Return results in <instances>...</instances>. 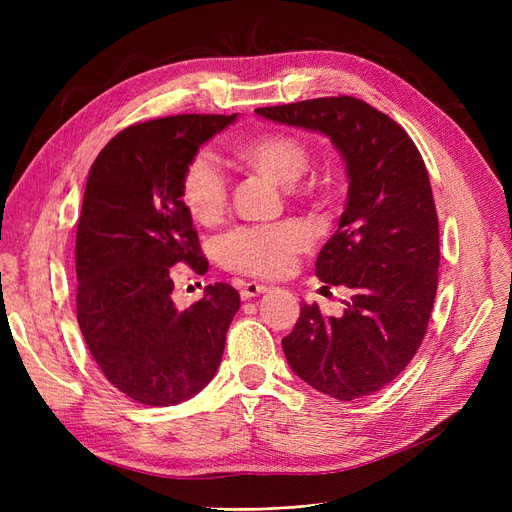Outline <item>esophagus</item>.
<instances>
[{
  "mask_svg": "<svg viewBox=\"0 0 512 512\" xmlns=\"http://www.w3.org/2000/svg\"><path fill=\"white\" fill-rule=\"evenodd\" d=\"M269 292V286L265 284H256V282H247L241 286V299L247 301V299H254V297H260V294Z\"/></svg>",
  "mask_w": 512,
  "mask_h": 512,
  "instance_id": "obj_1",
  "label": "esophagus"
}]
</instances>
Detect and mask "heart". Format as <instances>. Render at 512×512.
<instances>
[{
    "label": "heart",
    "instance_id": "obj_1",
    "mask_svg": "<svg viewBox=\"0 0 512 512\" xmlns=\"http://www.w3.org/2000/svg\"><path fill=\"white\" fill-rule=\"evenodd\" d=\"M239 158L275 183L290 188L309 166V151L286 134H265L252 138L239 149ZM183 203L200 224H213L222 218L228 203V183L220 164L209 153H200L185 168L181 183ZM309 245V232L297 222L271 226H239L220 241V256L230 269L280 277L294 267V256Z\"/></svg>",
    "mask_w": 512,
    "mask_h": 512
}]
</instances>
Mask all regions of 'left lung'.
<instances>
[{
    "mask_svg": "<svg viewBox=\"0 0 512 512\" xmlns=\"http://www.w3.org/2000/svg\"><path fill=\"white\" fill-rule=\"evenodd\" d=\"M256 113L331 138L348 177L346 207L316 258V275L350 288V301L342 316L303 303L282 339L286 361L339 401L374 395L412 361L436 299L440 235L425 162L399 123L352 96Z\"/></svg>",
    "mask_w": 512,
    "mask_h": 512,
    "instance_id": "left-lung-1",
    "label": "left lung"
}]
</instances>
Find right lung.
<instances>
[{
  "instance_id": "add662e5",
  "label": "right lung",
  "mask_w": 512,
  "mask_h": 512,
  "mask_svg": "<svg viewBox=\"0 0 512 512\" xmlns=\"http://www.w3.org/2000/svg\"><path fill=\"white\" fill-rule=\"evenodd\" d=\"M237 115H177L119 132L89 168L76 226V318L106 380L145 406L194 397L220 367L239 312L230 284L205 288L188 309L173 301L170 267L205 273L185 168Z\"/></svg>"
}]
</instances>
